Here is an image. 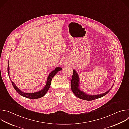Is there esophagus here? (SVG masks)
Listing matches in <instances>:
<instances>
[{
    "label": "esophagus",
    "mask_w": 129,
    "mask_h": 129,
    "mask_svg": "<svg viewBox=\"0 0 129 129\" xmlns=\"http://www.w3.org/2000/svg\"><path fill=\"white\" fill-rule=\"evenodd\" d=\"M64 64H67V63H66V62H65Z\"/></svg>",
    "instance_id": "34e87169"
}]
</instances>
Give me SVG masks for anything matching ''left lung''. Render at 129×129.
<instances>
[{"label":"left lung","mask_w":129,"mask_h":129,"mask_svg":"<svg viewBox=\"0 0 129 129\" xmlns=\"http://www.w3.org/2000/svg\"><path fill=\"white\" fill-rule=\"evenodd\" d=\"M113 85L111 87V89L113 86ZM70 86L73 93H74V94L77 98L86 101H92L97 99L101 98L106 95L111 90V89H110L104 93L96 95H91L85 93L84 91L82 90L80 88L79 76L78 72H77L76 70H75L74 69H73V75L71 79Z\"/></svg>","instance_id":"left-lung-1"}]
</instances>
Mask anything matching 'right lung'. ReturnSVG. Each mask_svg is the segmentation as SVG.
<instances>
[{"label":"right lung","mask_w":129,"mask_h":129,"mask_svg":"<svg viewBox=\"0 0 129 129\" xmlns=\"http://www.w3.org/2000/svg\"><path fill=\"white\" fill-rule=\"evenodd\" d=\"M62 68L61 67H56L54 70H53L50 73H49V74L48 76V77L47 78V80L45 83V85L44 87H43V89L40 90V91L35 92H31V93H27V92H24L22 91L19 88L17 87V86L16 85V84L12 81L10 77V67L9 65V61H8V75L9 76V78L12 82V84L13 85V87L15 89V90L17 92L19 93L20 95L28 99H39L43 96H44L46 93H47V92L48 91L51 84V82L52 80V79L53 77L56 75L57 73L62 70Z\"/></svg>","instance_id":"1"}]
</instances>
